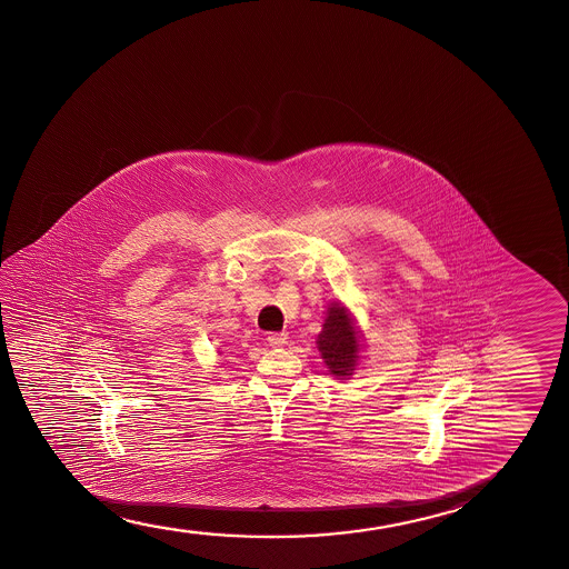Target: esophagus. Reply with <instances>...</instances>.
Listing matches in <instances>:
<instances>
[{
    "mask_svg": "<svg viewBox=\"0 0 569 569\" xmlns=\"http://www.w3.org/2000/svg\"><path fill=\"white\" fill-rule=\"evenodd\" d=\"M266 340H268L272 348H280L283 343H288V335H283V332L281 335H270Z\"/></svg>",
    "mask_w": 569,
    "mask_h": 569,
    "instance_id": "esophagus-1",
    "label": "esophagus"
}]
</instances>
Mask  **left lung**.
Returning a JSON list of instances; mask_svg holds the SVG:
<instances>
[{
  "mask_svg": "<svg viewBox=\"0 0 569 569\" xmlns=\"http://www.w3.org/2000/svg\"><path fill=\"white\" fill-rule=\"evenodd\" d=\"M320 358L325 359L328 373L336 379H350L356 373L363 348V335L358 320L342 301H330L325 312L322 330L317 336Z\"/></svg>",
  "mask_w": 569,
  "mask_h": 569,
  "instance_id": "obj_1",
  "label": "left lung"
}]
</instances>
